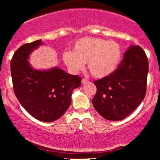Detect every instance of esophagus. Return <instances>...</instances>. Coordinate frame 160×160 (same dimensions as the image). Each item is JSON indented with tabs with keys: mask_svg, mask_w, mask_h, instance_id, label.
Segmentation results:
<instances>
[{
	"mask_svg": "<svg viewBox=\"0 0 160 160\" xmlns=\"http://www.w3.org/2000/svg\"><path fill=\"white\" fill-rule=\"evenodd\" d=\"M82 85H84V84H86V83H87L88 82V80L87 79H85V78H82Z\"/></svg>",
	"mask_w": 160,
	"mask_h": 160,
	"instance_id": "34e87169",
	"label": "esophagus"
}]
</instances>
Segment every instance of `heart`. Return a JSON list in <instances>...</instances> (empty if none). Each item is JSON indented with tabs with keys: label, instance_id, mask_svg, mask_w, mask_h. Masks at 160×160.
Wrapping results in <instances>:
<instances>
[{
	"label": "heart",
	"instance_id": "heart-1",
	"mask_svg": "<svg viewBox=\"0 0 160 160\" xmlns=\"http://www.w3.org/2000/svg\"><path fill=\"white\" fill-rule=\"evenodd\" d=\"M62 58L71 72L82 71L87 63L90 74L94 78H102L118 67L122 58V48L114 40L82 38L74 43L72 52L65 51Z\"/></svg>",
	"mask_w": 160,
	"mask_h": 160
}]
</instances>
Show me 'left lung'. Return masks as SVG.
<instances>
[{"mask_svg": "<svg viewBox=\"0 0 160 160\" xmlns=\"http://www.w3.org/2000/svg\"><path fill=\"white\" fill-rule=\"evenodd\" d=\"M148 60L140 46H132L122 61L108 76L95 80V109L104 119L117 121L126 118L141 103L146 95Z\"/></svg>", "mask_w": 160, "mask_h": 160, "instance_id": "left-lung-1", "label": "left lung"}]
</instances>
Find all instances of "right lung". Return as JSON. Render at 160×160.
Masks as SVG:
<instances>
[{"instance_id":"add662e5","label":"right lung","mask_w":160,"mask_h":160,"mask_svg":"<svg viewBox=\"0 0 160 160\" xmlns=\"http://www.w3.org/2000/svg\"><path fill=\"white\" fill-rule=\"evenodd\" d=\"M41 45V40L25 43L14 53L10 62L12 86L21 105L37 120L53 122L62 117L71 103L73 89L82 78L55 68L36 71L29 65L30 53Z\"/></svg>"}]
</instances>
